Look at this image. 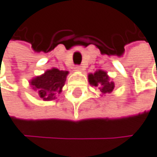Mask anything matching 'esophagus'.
Returning <instances> with one entry per match:
<instances>
[{
	"instance_id": "1",
	"label": "esophagus",
	"mask_w": 157,
	"mask_h": 157,
	"mask_svg": "<svg viewBox=\"0 0 157 157\" xmlns=\"http://www.w3.org/2000/svg\"><path fill=\"white\" fill-rule=\"evenodd\" d=\"M82 70H83V68L82 66H75V72H82Z\"/></svg>"
}]
</instances>
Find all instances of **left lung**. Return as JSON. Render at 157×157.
Listing matches in <instances>:
<instances>
[{
    "label": "left lung",
    "mask_w": 157,
    "mask_h": 157,
    "mask_svg": "<svg viewBox=\"0 0 157 157\" xmlns=\"http://www.w3.org/2000/svg\"><path fill=\"white\" fill-rule=\"evenodd\" d=\"M88 82L90 85L95 86L99 89L102 95L112 93L114 88V82L108 75L107 72L103 71V70H98L94 74H89Z\"/></svg>",
    "instance_id": "8db88e82"
}]
</instances>
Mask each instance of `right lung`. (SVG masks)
Segmentation results:
<instances>
[{
    "label": "right lung",
    "instance_id": "add662e5",
    "mask_svg": "<svg viewBox=\"0 0 157 157\" xmlns=\"http://www.w3.org/2000/svg\"><path fill=\"white\" fill-rule=\"evenodd\" d=\"M68 74V71L52 68L46 70L43 75L33 78L30 80V85L44 101L54 100L62 92Z\"/></svg>",
    "mask_w": 157,
    "mask_h": 157
}]
</instances>
